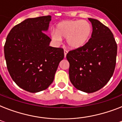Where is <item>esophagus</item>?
<instances>
[{"label":"esophagus","mask_w":122,"mask_h":122,"mask_svg":"<svg viewBox=\"0 0 122 122\" xmlns=\"http://www.w3.org/2000/svg\"><path fill=\"white\" fill-rule=\"evenodd\" d=\"M68 51H67L66 49H65L64 50V54H65V57H66V54L67 53H68Z\"/></svg>","instance_id":"1"}]
</instances>
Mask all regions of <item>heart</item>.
<instances>
[{"label":"heart","mask_w":122,"mask_h":122,"mask_svg":"<svg viewBox=\"0 0 122 122\" xmlns=\"http://www.w3.org/2000/svg\"><path fill=\"white\" fill-rule=\"evenodd\" d=\"M92 26L85 20H67L57 24L55 31L52 32V38L60 42L62 38L66 39L69 47L73 49L85 46L91 37Z\"/></svg>","instance_id":"1"}]
</instances>
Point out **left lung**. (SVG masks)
<instances>
[{"label":"left lung","mask_w":122,"mask_h":122,"mask_svg":"<svg viewBox=\"0 0 122 122\" xmlns=\"http://www.w3.org/2000/svg\"><path fill=\"white\" fill-rule=\"evenodd\" d=\"M92 25L91 38L83 47L70 51V80L76 89L94 92L104 87L113 74L117 44L109 28L99 21L89 18Z\"/></svg>","instance_id":"8db88e82"}]
</instances>
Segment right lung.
Masks as SVG:
<instances>
[{
  "label": "right lung",
  "mask_w": 122,
  "mask_h": 122,
  "mask_svg": "<svg viewBox=\"0 0 122 122\" xmlns=\"http://www.w3.org/2000/svg\"><path fill=\"white\" fill-rule=\"evenodd\" d=\"M51 21V16L26 19L12 28L5 43V59L10 76L30 92L47 89L65 56L63 49L49 46L51 39L44 33Z\"/></svg>",
  "instance_id": "1"
}]
</instances>
